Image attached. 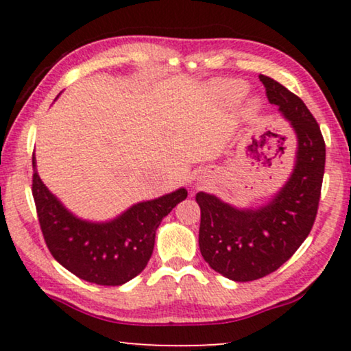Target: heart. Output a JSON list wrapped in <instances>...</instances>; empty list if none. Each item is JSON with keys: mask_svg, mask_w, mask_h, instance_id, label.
Masks as SVG:
<instances>
[{"mask_svg": "<svg viewBox=\"0 0 351 351\" xmlns=\"http://www.w3.org/2000/svg\"><path fill=\"white\" fill-rule=\"evenodd\" d=\"M210 90L215 94V97L222 100V102L232 105L238 102L239 99L246 94L247 84L241 80H220L210 84ZM261 108V102L257 99H252L249 102V112L254 113Z\"/></svg>", "mask_w": 351, "mask_h": 351, "instance_id": "1", "label": "heart"}]
</instances>
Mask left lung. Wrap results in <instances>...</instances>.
<instances>
[{
    "label": "left lung",
    "instance_id": "1",
    "mask_svg": "<svg viewBox=\"0 0 351 351\" xmlns=\"http://www.w3.org/2000/svg\"><path fill=\"white\" fill-rule=\"evenodd\" d=\"M258 78L295 134L289 179L257 208H237L206 191L196 193L201 256L213 270L238 282L270 275L305 241L318 213L326 162L324 138L305 104L270 76Z\"/></svg>",
    "mask_w": 351,
    "mask_h": 351
}]
</instances>
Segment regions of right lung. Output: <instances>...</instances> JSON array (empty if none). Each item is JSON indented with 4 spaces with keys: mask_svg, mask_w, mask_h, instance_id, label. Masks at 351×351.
I'll return each instance as SVG.
<instances>
[{
    "mask_svg": "<svg viewBox=\"0 0 351 351\" xmlns=\"http://www.w3.org/2000/svg\"><path fill=\"white\" fill-rule=\"evenodd\" d=\"M33 198L41 232L52 257L81 280L121 286L150 261L161 220L186 198L184 186L132 204L112 220L81 219L43 184L33 153Z\"/></svg>",
    "mask_w": 351,
    "mask_h": 351,
    "instance_id": "right-lung-1",
    "label": "right lung"
}]
</instances>
